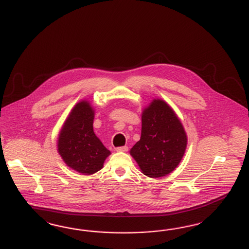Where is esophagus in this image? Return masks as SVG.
Masks as SVG:
<instances>
[{"label": "esophagus", "mask_w": 249, "mask_h": 249, "mask_svg": "<svg viewBox=\"0 0 249 249\" xmlns=\"http://www.w3.org/2000/svg\"><path fill=\"white\" fill-rule=\"evenodd\" d=\"M116 151L117 152H122V153H125L128 151V147L127 146H122V147H118L116 148Z\"/></svg>", "instance_id": "1"}]
</instances>
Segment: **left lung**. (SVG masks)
Wrapping results in <instances>:
<instances>
[{
	"instance_id": "obj_1",
	"label": "left lung",
	"mask_w": 249,
	"mask_h": 249,
	"mask_svg": "<svg viewBox=\"0 0 249 249\" xmlns=\"http://www.w3.org/2000/svg\"><path fill=\"white\" fill-rule=\"evenodd\" d=\"M188 136L171 107L156 98L142 113V135L129 154L149 178H162L174 171L184 156Z\"/></svg>"
}]
</instances>
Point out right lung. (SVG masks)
Segmentation results:
<instances>
[{"mask_svg":"<svg viewBox=\"0 0 249 249\" xmlns=\"http://www.w3.org/2000/svg\"><path fill=\"white\" fill-rule=\"evenodd\" d=\"M94 108L87 100L78 102L60 130L57 147L64 163L83 175H93L103 168L111 155L94 134Z\"/></svg>","mask_w":249,"mask_h":249,"instance_id":"add662e5","label":"right lung"}]
</instances>
